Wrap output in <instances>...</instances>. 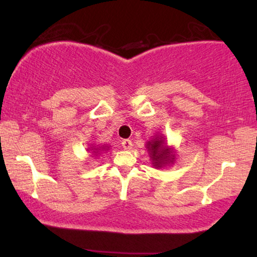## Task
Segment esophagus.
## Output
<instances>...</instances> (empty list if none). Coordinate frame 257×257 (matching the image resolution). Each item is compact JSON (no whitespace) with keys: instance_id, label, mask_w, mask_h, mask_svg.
Wrapping results in <instances>:
<instances>
[{"instance_id":"34e87169","label":"esophagus","mask_w":257,"mask_h":257,"mask_svg":"<svg viewBox=\"0 0 257 257\" xmlns=\"http://www.w3.org/2000/svg\"><path fill=\"white\" fill-rule=\"evenodd\" d=\"M121 146H122V149L124 150H131L132 149V142L131 140H128V139H124L121 142Z\"/></svg>"}]
</instances>
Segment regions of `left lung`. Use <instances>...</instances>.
Wrapping results in <instances>:
<instances>
[{"label": "left lung", "mask_w": 257, "mask_h": 257, "mask_svg": "<svg viewBox=\"0 0 257 257\" xmlns=\"http://www.w3.org/2000/svg\"><path fill=\"white\" fill-rule=\"evenodd\" d=\"M147 151L156 168H161L168 164H173L175 160V152L172 147L167 146L165 138L158 136L151 142H147Z\"/></svg>", "instance_id": "1"}]
</instances>
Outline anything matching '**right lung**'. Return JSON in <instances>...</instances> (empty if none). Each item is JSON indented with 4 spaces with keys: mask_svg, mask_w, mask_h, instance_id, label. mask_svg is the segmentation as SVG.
Masks as SVG:
<instances>
[{
    "mask_svg": "<svg viewBox=\"0 0 257 257\" xmlns=\"http://www.w3.org/2000/svg\"><path fill=\"white\" fill-rule=\"evenodd\" d=\"M87 151H91L93 156H97V154L103 152V151H108V149H107V146H99V147L92 146V147H89V150Z\"/></svg>",
    "mask_w": 257,
    "mask_h": 257,
    "instance_id": "add662e5",
    "label": "right lung"
}]
</instances>
